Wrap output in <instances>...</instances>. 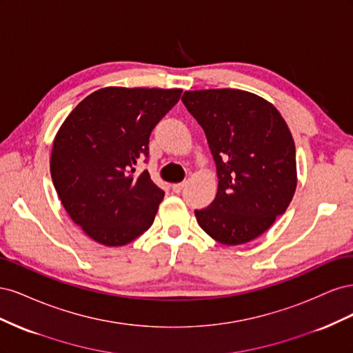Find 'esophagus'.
<instances>
[{
  "label": "esophagus",
  "mask_w": 353,
  "mask_h": 353,
  "mask_svg": "<svg viewBox=\"0 0 353 353\" xmlns=\"http://www.w3.org/2000/svg\"><path fill=\"white\" fill-rule=\"evenodd\" d=\"M185 187L184 183H178V184H172V190L175 191V193H179L181 190H183Z\"/></svg>",
  "instance_id": "34e87169"
}]
</instances>
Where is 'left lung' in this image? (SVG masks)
I'll list each match as a JSON object with an SVG mask.
<instances>
[{
    "label": "left lung",
    "mask_w": 353,
    "mask_h": 353,
    "mask_svg": "<svg viewBox=\"0 0 353 353\" xmlns=\"http://www.w3.org/2000/svg\"><path fill=\"white\" fill-rule=\"evenodd\" d=\"M183 101L206 134L219 179L215 200L194 212L199 225L218 243H249L283 215L294 196L292 132L272 103L249 91H185Z\"/></svg>",
    "instance_id": "1"
}]
</instances>
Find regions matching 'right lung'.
I'll list each match as a JSON object with an SVG mask.
<instances>
[{"label":"right lung","instance_id":"add662e5","mask_svg":"<svg viewBox=\"0 0 353 353\" xmlns=\"http://www.w3.org/2000/svg\"><path fill=\"white\" fill-rule=\"evenodd\" d=\"M181 88L105 87L87 95L59 128L50 170L63 208L90 239L108 248L131 243L152 227L165 193L148 170L156 123L178 103Z\"/></svg>","mask_w":353,"mask_h":353}]
</instances>
